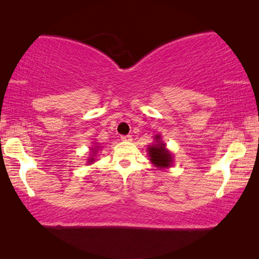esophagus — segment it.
I'll return each mask as SVG.
<instances>
[{"instance_id":"esophagus-1","label":"esophagus","mask_w":259,"mask_h":259,"mask_svg":"<svg viewBox=\"0 0 259 259\" xmlns=\"http://www.w3.org/2000/svg\"><path fill=\"white\" fill-rule=\"evenodd\" d=\"M121 139L123 140V142H131V140H133V137H131L130 135H123V136H121Z\"/></svg>"}]
</instances>
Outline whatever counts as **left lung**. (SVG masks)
Returning a JSON list of instances; mask_svg holds the SVG:
<instances>
[{"label":"left lung","mask_w":259,"mask_h":259,"mask_svg":"<svg viewBox=\"0 0 259 259\" xmlns=\"http://www.w3.org/2000/svg\"><path fill=\"white\" fill-rule=\"evenodd\" d=\"M147 151L151 162L157 168H168L172 164V154L165 148L160 135L155 136V144L148 146Z\"/></svg>","instance_id":"1"}]
</instances>
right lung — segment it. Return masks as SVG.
<instances>
[{"label": "right lung", "mask_w": 259, "mask_h": 259, "mask_svg": "<svg viewBox=\"0 0 259 259\" xmlns=\"http://www.w3.org/2000/svg\"><path fill=\"white\" fill-rule=\"evenodd\" d=\"M97 148H98V146H96L95 148H91V150H93V153H94V154H95V153L96 152H97L98 150H97ZM94 157H89V161H88V162H89V163H93V162H94Z\"/></svg>", "instance_id": "right-lung-1"}]
</instances>
